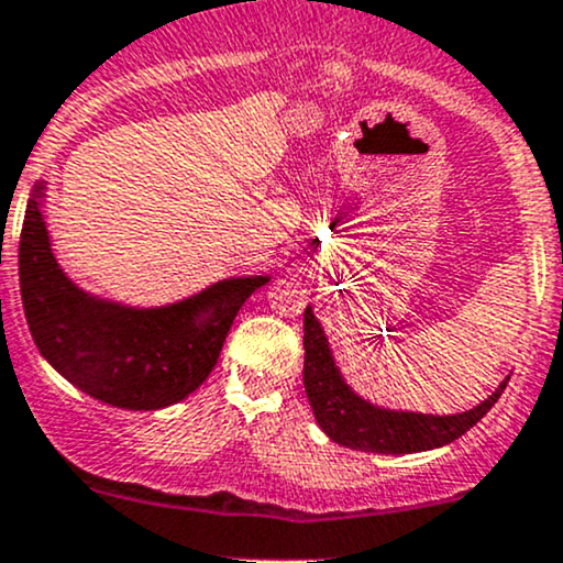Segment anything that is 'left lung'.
Masks as SVG:
<instances>
[{
  "instance_id": "1",
  "label": "left lung",
  "mask_w": 563,
  "mask_h": 563,
  "mask_svg": "<svg viewBox=\"0 0 563 563\" xmlns=\"http://www.w3.org/2000/svg\"><path fill=\"white\" fill-rule=\"evenodd\" d=\"M505 388L507 380L483 405L459 416L380 410L345 386L329 353L321 323L310 307L305 310V390L318 426L336 445L366 453H418L442 448L481 421Z\"/></svg>"
}]
</instances>
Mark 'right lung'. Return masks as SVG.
Returning <instances> with one entry per match:
<instances>
[{
    "label": "right lung",
    "instance_id": "right-lung-1",
    "mask_svg": "<svg viewBox=\"0 0 563 563\" xmlns=\"http://www.w3.org/2000/svg\"><path fill=\"white\" fill-rule=\"evenodd\" d=\"M18 277L40 353L73 386L123 410H158L202 386L240 307L269 280H223L158 310L93 299L58 269L37 199L26 205Z\"/></svg>",
    "mask_w": 563,
    "mask_h": 563
}]
</instances>
